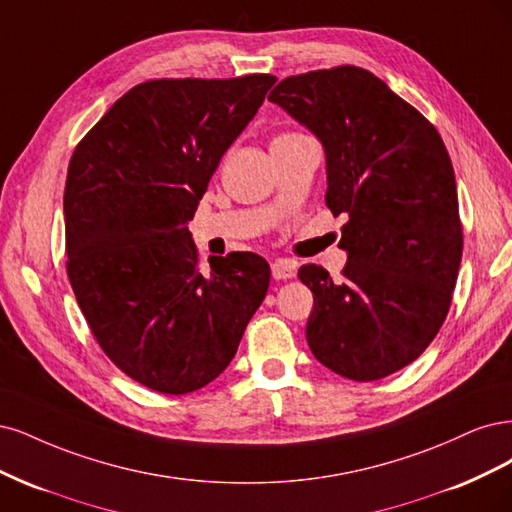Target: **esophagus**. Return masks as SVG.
Instances as JSON below:
<instances>
[{
	"label": "esophagus",
	"instance_id": "34e87169",
	"mask_svg": "<svg viewBox=\"0 0 512 512\" xmlns=\"http://www.w3.org/2000/svg\"><path fill=\"white\" fill-rule=\"evenodd\" d=\"M295 261H291V259H276L274 263H272V276L276 278V280H287V278H293L295 276Z\"/></svg>",
	"mask_w": 512,
	"mask_h": 512
}]
</instances>
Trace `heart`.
Masks as SVG:
<instances>
[{
  "instance_id": "1",
  "label": "heart",
  "mask_w": 512,
  "mask_h": 512,
  "mask_svg": "<svg viewBox=\"0 0 512 512\" xmlns=\"http://www.w3.org/2000/svg\"><path fill=\"white\" fill-rule=\"evenodd\" d=\"M295 138H300V134H278L274 140H272V144H280V142H289V140H295Z\"/></svg>"
}]
</instances>
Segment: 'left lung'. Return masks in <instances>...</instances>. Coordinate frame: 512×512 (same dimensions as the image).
I'll return each mask as SVG.
<instances>
[{
	"label": "left lung",
	"mask_w": 512,
	"mask_h": 512,
	"mask_svg": "<svg viewBox=\"0 0 512 512\" xmlns=\"http://www.w3.org/2000/svg\"><path fill=\"white\" fill-rule=\"evenodd\" d=\"M268 100L323 144L325 204L346 214L342 280L315 263L298 276L315 306L312 355L351 381L415 361L442 327L461 261L457 187L436 127L355 65L280 80Z\"/></svg>",
	"instance_id": "obj_1"
}]
</instances>
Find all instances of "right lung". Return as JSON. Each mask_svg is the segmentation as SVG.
Instances as JSON below:
<instances>
[{
  "label": "right lung",
  "mask_w": 512,
  "mask_h": 512,
  "mask_svg": "<svg viewBox=\"0 0 512 512\" xmlns=\"http://www.w3.org/2000/svg\"><path fill=\"white\" fill-rule=\"evenodd\" d=\"M276 78H161L114 102L70 159L68 276L95 340L129 378L170 395L234 359L270 285L255 253L197 266L187 223Z\"/></svg>",
  "instance_id": "1"
}]
</instances>
